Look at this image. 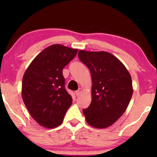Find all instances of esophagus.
<instances>
[{
  "mask_svg": "<svg viewBox=\"0 0 157 157\" xmlns=\"http://www.w3.org/2000/svg\"><path fill=\"white\" fill-rule=\"evenodd\" d=\"M81 92H82V89H81V88H80V89H78V90H77V91H76L75 94H76V96H79L81 94Z\"/></svg>",
  "mask_w": 157,
  "mask_h": 157,
  "instance_id": "obj_1",
  "label": "esophagus"
}]
</instances>
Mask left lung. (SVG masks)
<instances>
[{"instance_id":"obj_1","label":"left lung","mask_w":157,"mask_h":157,"mask_svg":"<svg viewBox=\"0 0 157 157\" xmlns=\"http://www.w3.org/2000/svg\"><path fill=\"white\" fill-rule=\"evenodd\" d=\"M78 56L91 75V102L83 110L86 120L96 128L109 127L127 109L133 94L132 77L110 53L80 50Z\"/></svg>"}]
</instances>
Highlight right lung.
Returning <instances> with one entry per match:
<instances>
[{
    "instance_id": "obj_1",
    "label": "right lung",
    "mask_w": 157,
    "mask_h": 157,
    "mask_svg": "<svg viewBox=\"0 0 157 157\" xmlns=\"http://www.w3.org/2000/svg\"><path fill=\"white\" fill-rule=\"evenodd\" d=\"M78 49L53 44L43 50L25 71L22 98L34 120L44 127L61 125L72 97L65 89L63 68L76 56Z\"/></svg>"
}]
</instances>
